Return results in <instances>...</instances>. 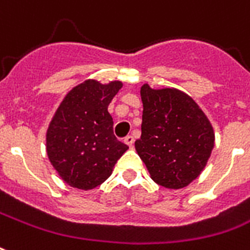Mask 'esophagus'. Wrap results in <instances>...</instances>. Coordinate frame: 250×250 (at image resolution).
<instances>
[{"mask_svg":"<svg viewBox=\"0 0 250 250\" xmlns=\"http://www.w3.org/2000/svg\"><path fill=\"white\" fill-rule=\"evenodd\" d=\"M125 143L129 146V148H132L133 143H135V139H133V136H127V138L125 139Z\"/></svg>","mask_w":250,"mask_h":250,"instance_id":"34e87169","label":"esophagus"}]
</instances>
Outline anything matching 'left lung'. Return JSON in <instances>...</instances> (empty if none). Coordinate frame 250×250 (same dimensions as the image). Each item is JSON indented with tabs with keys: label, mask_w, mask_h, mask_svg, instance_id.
<instances>
[{
	"label": "left lung",
	"mask_w": 250,
	"mask_h": 250,
	"mask_svg": "<svg viewBox=\"0 0 250 250\" xmlns=\"http://www.w3.org/2000/svg\"><path fill=\"white\" fill-rule=\"evenodd\" d=\"M142 138L135 142L152 180L182 188L205 169L214 148L212 125L191 97L177 89L144 83Z\"/></svg>",
	"instance_id": "left-lung-1"
}]
</instances>
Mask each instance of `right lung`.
<instances>
[{
    "label": "right lung",
    "instance_id": "add662e5",
    "mask_svg": "<svg viewBox=\"0 0 250 250\" xmlns=\"http://www.w3.org/2000/svg\"><path fill=\"white\" fill-rule=\"evenodd\" d=\"M121 81L86 80L65 95L47 129V155L59 176L72 188L90 190L111 176L128 146L114 135L107 111Z\"/></svg>",
    "mask_w": 250,
    "mask_h": 250
}]
</instances>
